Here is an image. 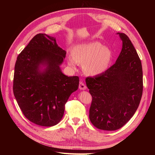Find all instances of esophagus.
Returning a JSON list of instances; mask_svg holds the SVG:
<instances>
[{
  "label": "esophagus",
  "instance_id": "1",
  "mask_svg": "<svg viewBox=\"0 0 155 155\" xmlns=\"http://www.w3.org/2000/svg\"><path fill=\"white\" fill-rule=\"evenodd\" d=\"M79 88L80 89V90H85L87 88V87L85 84H84L82 81H81L79 84Z\"/></svg>",
  "mask_w": 155,
  "mask_h": 155
}]
</instances>
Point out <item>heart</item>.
Wrapping results in <instances>:
<instances>
[{
  "label": "heart",
  "mask_w": 155,
  "mask_h": 155,
  "mask_svg": "<svg viewBox=\"0 0 155 155\" xmlns=\"http://www.w3.org/2000/svg\"><path fill=\"white\" fill-rule=\"evenodd\" d=\"M112 59L111 50L99 42L82 44L73 50V58L68 59V64H83V72L87 76H95L104 73L109 67Z\"/></svg>",
  "instance_id": "1"
}]
</instances>
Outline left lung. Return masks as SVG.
I'll use <instances>...</instances> for the list:
<instances>
[{"instance_id":"8db88e82","label":"left lung","mask_w":155,"mask_h":155,"mask_svg":"<svg viewBox=\"0 0 155 155\" xmlns=\"http://www.w3.org/2000/svg\"><path fill=\"white\" fill-rule=\"evenodd\" d=\"M122 48L116 63L105 72L86 78L92 97L89 118L96 128L115 130L137 111L143 92L141 61L128 36L117 33Z\"/></svg>"}]
</instances>
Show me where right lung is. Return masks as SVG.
I'll return each instance as SVG.
<instances>
[{
  "instance_id": "obj_1",
  "label": "right lung",
  "mask_w": 155,
  "mask_h": 155,
  "mask_svg": "<svg viewBox=\"0 0 155 155\" xmlns=\"http://www.w3.org/2000/svg\"><path fill=\"white\" fill-rule=\"evenodd\" d=\"M66 54L55 37L39 34L17 58L14 96L25 116L36 125L58 124L70 96L78 90L79 78L66 76L60 68Z\"/></svg>"
}]
</instances>
